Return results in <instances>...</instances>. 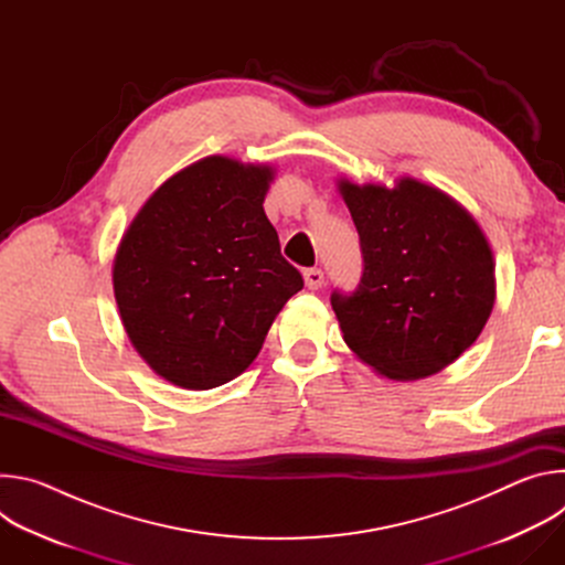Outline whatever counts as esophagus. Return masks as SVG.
<instances>
[{"label":"esophagus","mask_w":565,"mask_h":565,"mask_svg":"<svg viewBox=\"0 0 565 565\" xmlns=\"http://www.w3.org/2000/svg\"><path fill=\"white\" fill-rule=\"evenodd\" d=\"M303 281L310 290H317L324 286V273H321L319 268H308V270H303Z\"/></svg>","instance_id":"1"}]
</instances>
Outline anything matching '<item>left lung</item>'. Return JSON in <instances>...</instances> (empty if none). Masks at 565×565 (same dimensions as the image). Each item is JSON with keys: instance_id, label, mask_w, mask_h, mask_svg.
<instances>
[{"instance_id": "8db88e82", "label": "left lung", "mask_w": 565, "mask_h": 565, "mask_svg": "<svg viewBox=\"0 0 565 565\" xmlns=\"http://www.w3.org/2000/svg\"><path fill=\"white\" fill-rule=\"evenodd\" d=\"M362 277L331 303L351 351L388 380H420L462 355L494 306V257L473 216L416 179L340 183Z\"/></svg>"}]
</instances>
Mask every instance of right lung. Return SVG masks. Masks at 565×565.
<instances>
[{
  "mask_svg": "<svg viewBox=\"0 0 565 565\" xmlns=\"http://www.w3.org/2000/svg\"><path fill=\"white\" fill-rule=\"evenodd\" d=\"M270 181V168L203 158L160 185L120 241L114 292L125 331L177 386L244 373L303 288L264 212Z\"/></svg>",
  "mask_w": 565,
  "mask_h": 565,
  "instance_id": "obj_1",
  "label": "right lung"
}]
</instances>
